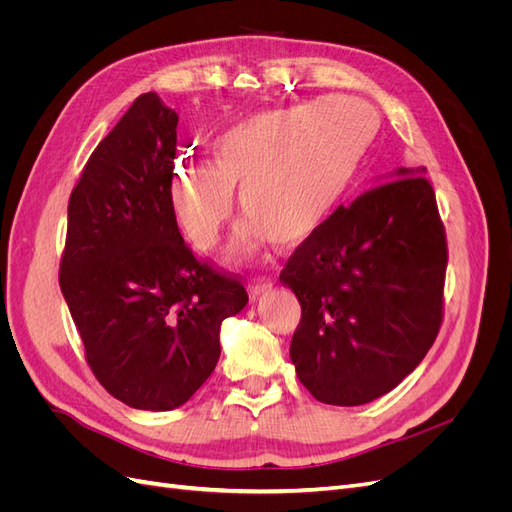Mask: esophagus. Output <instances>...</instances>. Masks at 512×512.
<instances>
[{
  "instance_id": "1",
  "label": "esophagus",
  "mask_w": 512,
  "mask_h": 512,
  "mask_svg": "<svg viewBox=\"0 0 512 512\" xmlns=\"http://www.w3.org/2000/svg\"><path fill=\"white\" fill-rule=\"evenodd\" d=\"M271 288H273V284L271 282H267V280H254L252 284H250V297L256 301L258 297H262V294H267V292H271Z\"/></svg>"
}]
</instances>
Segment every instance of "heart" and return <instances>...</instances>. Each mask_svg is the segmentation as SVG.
Instances as JSON below:
<instances>
[{"label":"heart","instance_id":"b5f03b06","mask_svg":"<svg viewBox=\"0 0 512 512\" xmlns=\"http://www.w3.org/2000/svg\"><path fill=\"white\" fill-rule=\"evenodd\" d=\"M380 119L359 98L331 96L247 115L209 145V164L181 162L168 181L175 220L196 250L218 245L235 213L243 256L271 239L284 250L316 239L350 196Z\"/></svg>","mask_w":512,"mask_h":512}]
</instances>
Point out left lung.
Masks as SVG:
<instances>
[{"label": "left lung", "instance_id": "left-lung-1", "mask_svg": "<svg viewBox=\"0 0 512 512\" xmlns=\"http://www.w3.org/2000/svg\"><path fill=\"white\" fill-rule=\"evenodd\" d=\"M425 168L337 211L280 275L301 303L290 359L322 404L361 406L425 359L442 324L446 237Z\"/></svg>", "mask_w": 512, "mask_h": 512}]
</instances>
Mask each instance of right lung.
I'll return each instance as SVG.
<instances>
[{
    "mask_svg": "<svg viewBox=\"0 0 512 512\" xmlns=\"http://www.w3.org/2000/svg\"><path fill=\"white\" fill-rule=\"evenodd\" d=\"M179 115L138 96L91 153L68 203L59 286L104 389L136 410L183 406L220 359V327L247 305L235 277L185 245L170 209Z\"/></svg>",
    "mask_w": 512,
    "mask_h": 512,
    "instance_id": "add662e5",
    "label": "right lung"
}]
</instances>
